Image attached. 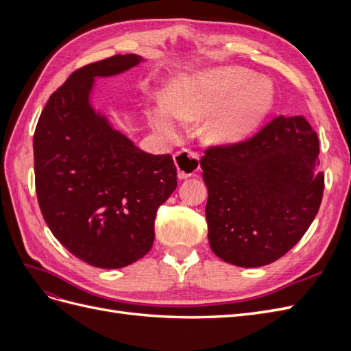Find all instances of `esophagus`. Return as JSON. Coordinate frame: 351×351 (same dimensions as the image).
I'll use <instances>...</instances> for the list:
<instances>
[{"label":"esophagus","mask_w":351,"mask_h":351,"mask_svg":"<svg viewBox=\"0 0 351 351\" xmlns=\"http://www.w3.org/2000/svg\"><path fill=\"white\" fill-rule=\"evenodd\" d=\"M174 162L177 167L178 178H182V180L195 176L200 168L199 155L196 152L187 151V149L177 152L174 155Z\"/></svg>","instance_id":"esophagus-1"}]
</instances>
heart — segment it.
I'll return each instance as SVG.
<instances>
[{
    "label": "heart",
    "mask_w": 351,
    "mask_h": 351,
    "mask_svg": "<svg viewBox=\"0 0 351 351\" xmlns=\"http://www.w3.org/2000/svg\"><path fill=\"white\" fill-rule=\"evenodd\" d=\"M272 84L253 73L224 67L180 79L167 93L164 110L169 117L193 123L206 117V141L214 145H236L249 137L274 107ZM152 124L167 139H176L177 130L167 114L158 111Z\"/></svg>",
    "instance_id": "obj_1"
}]
</instances>
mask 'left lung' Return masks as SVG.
I'll return each mask as SVG.
<instances>
[{
	"mask_svg": "<svg viewBox=\"0 0 351 351\" xmlns=\"http://www.w3.org/2000/svg\"><path fill=\"white\" fill-rule=\"evenodd\" d=\"M319 139L302 115L277 117L249 141L202 158L210 249L243 268L272 263L297 244L321 206Z\"/></svg>",
	"mask_w": 351,
	"mask_h": 351,
	"instance_id": "obj_1",
	"label": "left lung"
}]
</instances>
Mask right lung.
Listing matches in <instances>:
<instances>
[{
  "mask_svg": "<svg viewBox=\"0 0 351 351\" xmlns=\"http://www.w3.org/2000/svg\"><path fill=\"white\" fill-rule=\"evenodd\" d=\"M114 56L74 71L51 95L34 136L40 212L71 254L102 269L124 268L151 250L156 210L177 187L171 155H151L92 105L97 77L141 64Z\"/></svg>",
  "mask_w": 351,
  "mask_h": 351,
  "instance_id": "right-lung-1",
  "label": "right lung"
}]
</instances>
